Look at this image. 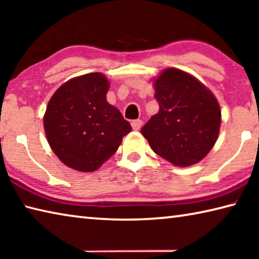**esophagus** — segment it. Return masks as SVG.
Here are the masks:
<instances>
[{
	"instance_id": "obj_1",
	"label": "esophagus",
	"mask_w": 259,
	"mask_h": 259,
	"mask_svg": "<svg viewBox=\"0 0 259 259\" xmlns=\"http://www.w3.org/2000/svg\"><path fill=\"white\" fill-rule=\"evenodd\" d=\"M142 125H143L142 120H134L133 122H131V126H133V129L136 131L142 128Z\"/></svg>"
}]
</instances>
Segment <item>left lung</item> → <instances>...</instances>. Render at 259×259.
Instances as JSON below:
<instances>
[{
	"instance_id": "obj_1",
	"label": "left lung",
	"mask_w": 259,
	"mask_h": 259,
	"mask_svg": "<svg viewBox=\"0 0 259 259\" xmlns=\"http://www.w3.org/2000/svg\"><path fill=\"white\" fill-rule=\"evenodd\" d=\"M159 112L140 133L157 155L178 166L200 162L218 138L222 113L216 97L198 78L166 68L154 81Z\"/></svg>"
}]
</instances>
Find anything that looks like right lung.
<instances>
[{"label": "right lung", "mask_w": 259, "mask_h": 259, "mask_svg": "<svg viewBox=\"0 0 259 259\" xmlns=\"http://www.w3.org/2000/svg\"><path fill=\"white\" fill-rule=\"evenodd\" d=\"M109 82L102 73L71 78L58 88L43 116L48 143L64 164L97 170L131 131L119 109L108 104Z\"/></svg>", "instance_id": "add662e5"}]
</instances>
